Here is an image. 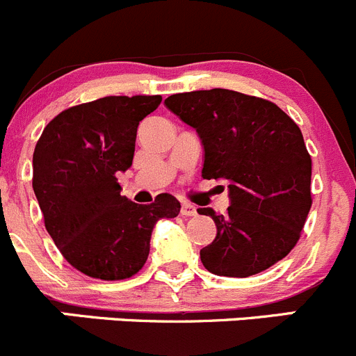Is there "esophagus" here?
Masks as SVG:
<instances>
[{
  "label": "esophagus",
  "instance_id": "esophagus-1",
  "mask_svg": "<svg viewBox=\"0 0 356 356\" xmlns=\"http://www.w3.org/2000/svg\"><path fill=\"white\" fill-rule=\"evenodd\" d=\"M181 215H184V216H195V215H197V208H195L192 202L184 201V202H181Z\"/></svg>",
  "mask_w": 356,
  "mask_h": 356
}]
</instances>
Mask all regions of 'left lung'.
<instances>
[{"instance_id":"left-lung-1","label":"left lung","mask_w":356,"mask_h":356,"mask_svg":"<svg viewBox=\"0 0 356 356\" xmlns=\"http://www.w3.org/2000/svg\"><path fill=\"white\" fill-rule=\"evenodd\" d=\"M165 106L197 131L204 180L229 181L231 206L211 216L216 238L201 250L209 273L248 277L297 245L311 199V155L299 125L270 101L227 89L172 94Z\"/></svg>"}]
</instances>
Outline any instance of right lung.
Masks as SVG:
<instances>
[{"label": "right lung", "mask_w": 356, "mask_h": 356, "mask_svg": "<svg viewBox=\"0 0 356 356\" xmlns=\"http://www.w3.org/2000/svg\"><path fill=\"white\" fill-rule=\"evenodd\" d=\"M161 96H106L60 111L33 154V191L45 229L64 259L86 276L117 282L141 270L154 225L175 218L180 202L159 194L152 204L125 195L117 172L131 168L136 131Z\"/></svg>", "instance_id": "1"}]
</instances>
